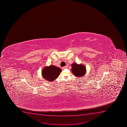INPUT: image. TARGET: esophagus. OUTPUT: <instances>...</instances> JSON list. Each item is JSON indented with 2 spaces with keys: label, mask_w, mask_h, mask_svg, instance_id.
<instances>
[{
  "label": "esophagus",
  "mask_w": 127,
  "mask_h": 127,
  "mask_svg": "<svg viewBox=\"0 0 127 127\" xmlns=\"http://www.w3.org/2000/svg\"><path fill=\"white\" fill-rule=\"evenodd\" d=\"M67 66H64V67H63V68H62V69H66V68H67Z\"/></svg>",
  "instance_id": "obj_1"
}]
</instances>
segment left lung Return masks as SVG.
<instances>
[{
	"label": "left lung",
	"mask_w": 127,
	"mask_h": 127,
	"mask_svg": "<svg viewBox=\"0 0 127 127\" xmlns=\"http://www.w3.org/2000/svg\"><path fill=\"white\" fill-rule=\"evenodd\" d=\"M72 72L77 77H82L84 75L86 72L85 66L82 64H78L76 63L72 64Z\"/></svg>",
	"instance_id": "1"
}]
</instances>
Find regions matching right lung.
<instances>
[{
    "label": "right lung",
    "mask_w": 127,
    "mask_h": 127,
    "mask_svg": "<svg viewBox=\"0 0 127 127\" xmlns=\"http://www.w3.org/2000/svg\"><path fill=\"white\" fill-rule=\"evenodd\" d=\"M60 68L54 65L45 67L42 71L43 77L46 80L52 82L56 79L61 72Z\"/></svg>",
    "instance_id": "1"
}]
</instances>
